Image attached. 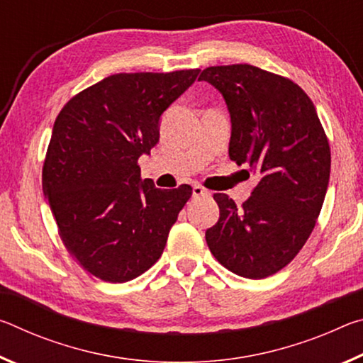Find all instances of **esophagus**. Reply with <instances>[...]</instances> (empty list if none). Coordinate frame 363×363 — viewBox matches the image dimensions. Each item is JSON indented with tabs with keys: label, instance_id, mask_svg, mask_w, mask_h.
Instances as JSON below:
<instances>
[{
	"label": "esophagus",
	"instance_id": "34e87169",
	"mask_svg": "<svg viewBox=\"0 0 363 363\" xmlns=\"http://www.w3.org/2000/svg\"><path fill=\"white\" fill-rule=\"evenodd\" d=\"M192 195L195 196V199H200V196H210V192H208V190L201 186H194Z\"/></svg>",
	"mask_w": 363,
	"mask_h": 363
}]
</instances>
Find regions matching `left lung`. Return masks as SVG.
Here are the masks:
<instances>
[{"mask_svg":"<svg viewBox=\"0 0 363 363\" xmlns=\"http://www.w3.org/2000/svg\"><path fill=\"white\" fill-rule=\"evenodd\" d=\"M199 79L229 108L230 160L259 177L242 208L214 194L219 220L206 243L230 272L266 279L290 264L314 230L330 181L327 134L309 96L285 77L233 64L208 67Z\"/></svg>","mask_w":363,"mask_h":363,"instance_id":"left-lung-1","label":"left lung"}]
</instances>
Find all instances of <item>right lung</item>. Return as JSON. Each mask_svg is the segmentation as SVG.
Wrapping results in <instances>:
<instances>
[{"label":"right lung","mask_w":363,"mask_h":363,"mask_svg":"<svg viewBox=\"0 0 363 363\" xmlns=\"http://www.w3.org/2000/svg\"><path fill=\"white\" fill-rule=\"evenodd\" d=\"M199 73H116L73 96L54 121L43 192L67 250L94 277L130 281L162 256L192 187L157 189L140 179L138 160Z\"/></svg>","instance_id":"1"}]
</instances>
